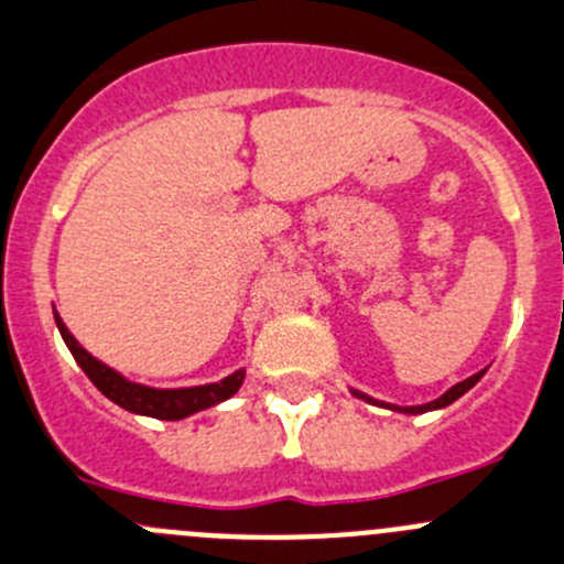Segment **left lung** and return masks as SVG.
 I'll return each mask as SVG.
<instances>
[{
	"instance_id": "8db88e82",
	"label": "left lung",
	"mask_w": 564,
	"mask_h": 564,
	"mask_svg": "<svg viewBox=\"0 0 564 564\" xmlns=\"http://www.w3.org/2000/svg\"><path fill=\"white\" fill-rule=\"evenodd\" d=\"M481 373H485V371H481ZM481 373H474V377H470V379H465V382L454 384V388L448 390V393H443V395H440V399L429 401V404H421V406H404V410H401V406H390V410L410 412V415H421V412H429V410H440V406H448V404H452V401H457L459 395H465V393H468V390L474 388L476 382H479V379H481ZM354 395H359V399H366V401H373V399H368V395L357 393V390H354ZM373 404H377V401H373Z\"/></svg>"
}]
</instances>
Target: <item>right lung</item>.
Segmentation results:
<instances>
[{"label":"right lung","mask_w":564,"mask_h":564,"mask_svg":"<svg viewBox=\"0 0 564 564\" xmlns=\"http://www.w3.org/2000/svg\"><path fill=\"white\" fill-rule=\"evenodd\" d=\"M55 321L63 340H66L68 351L74 354V359L79 362L85 377H88L90 382L107 395V399L116 401V404L124 406V410L138 412V415H152V417H160V421H180V417L193 415V412L198 410L221 404V401H227L229 395L238 393V388L243 384L246 371H235L232 377L221 379V382L216 384H202V388H182V390H154V388H143V384H135V382H127L121 373H116L112 368H107L105 362L90 357V354L74 340V335L66 329V324H63L57 313H55Z\"/></svg>","instance_id":"obj_1"}]
</instances>
